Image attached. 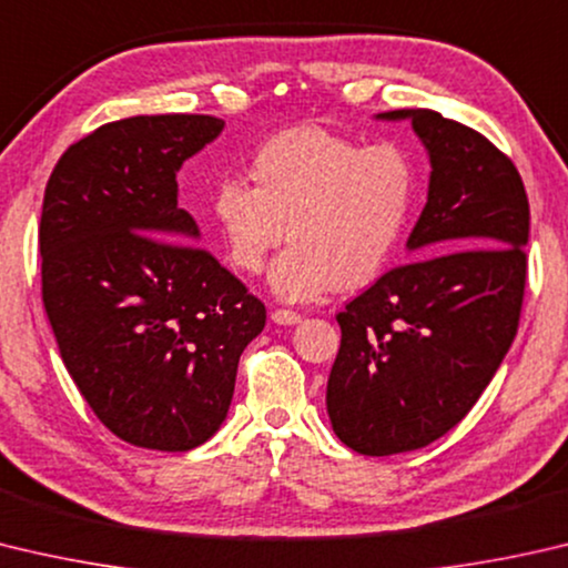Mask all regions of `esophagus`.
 <instances>
[{
    "instance_id": "34e87169",
    "label": "esophagus",
    "mask_w": 568,
    "mask_h": 568,
    "mask_svg": "<svg viewBox=\"0 0 568 568\" xmlns=\"http://www.w3.org/2000/svg\"><path fill=\"white\" fill-rule=\"evenodd\" d=\"M271 320L277 325H297L303 320V315L295 311H283V307H277V311L271 313Z\"/></svg>"
}]
</instances>
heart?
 Masks as SVG:
<instances>
[{
    "mask_svg": "<svg viewBox=\"0 0 568 568\" xmlns=\"http://www.w3.org/2000/svg\"><path fill=\"white\" fill-rule=\"evenodd\" d=\"M248 183L221 179L209 221L243 275L273 263L271 291L287 303L317 301L333 287L357 291L395 261L419 193L417 159L399 143L365 146L320 126H297L253 153Z\"/></svg>",
    "mask_w": 568,
    "mask_h": 568,
    "instance_id": "1",
    "label": "heart"
}]
</instances>
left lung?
<instances>
[{
    "mask_svg": "<svg viewBox=\"0 0 568 568\" xmlns=\"http://www.w3.org/2000/svg\"><path fill=\"white\" fill-rule=\"evenodd\" d=\"M377 119H409L432 173L407 241L419 261L392 267L337 315L327 415L367 457L427 447L481 397L517 335L529 241L521 176L489 139L432 109Z\"/></svg>",
    "mask_w": 568,
    "mask_h": 568,
    "instance_id": "obj_1",
    "label": "left lung"
}]
</instances>
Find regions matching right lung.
I'll use <instances>...</instances> for the list:
<instances>
[{
	"label": "right lung",
	"instance_id": "1",
	"mask_svg": "<svg viewBox=\"0 0 568 568\" xmlns=\"http://www.w3.org/2000/svg\"><path fill=\"white\" fill-rule=\"evenodd\" d=\"M225 121L163 113L104 123L51 171L39 223L41 297L94 415L133 447L189 452L229 415L265 305L193 243L176 173ZM176 237V242H166Z\"/></svg>",
	"mask_w": 568,
	"mask_h": 568
}]
</instances>
